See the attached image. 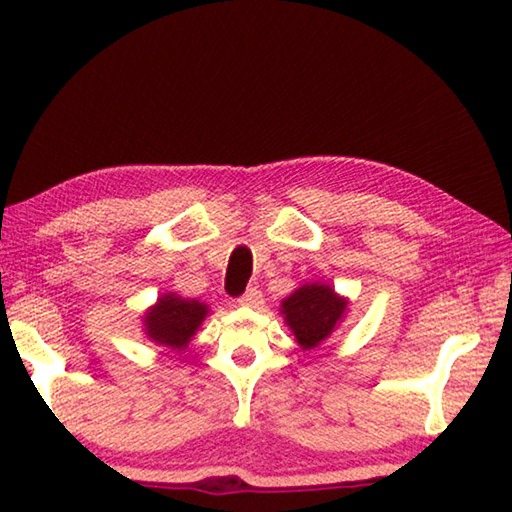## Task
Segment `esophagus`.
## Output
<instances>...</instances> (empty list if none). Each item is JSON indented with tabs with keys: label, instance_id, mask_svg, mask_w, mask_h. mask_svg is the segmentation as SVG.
<instances>
[{
	"label": "esophagus",
	"instance_id": "1",
	"mask_svg": "<svg viewBox=\"0 0 512 512\" xmlns=\"http://www.w3.org/2000/svg\"><path fill=\"white\" fill-rule=\"evenodd\" d=\"M239 305L241 307H250V309H257L259 305H262L264 302V296H262V291H259L257 287H250V289H246V293L244 296H241L239 300Z\"/></svg>",
	"mask_w": 512,
	"mask_h": 512
}]
</instances>
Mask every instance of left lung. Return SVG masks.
Here are the masks:
<instances>
[{
	"label": "left lung",
	"instance_id": "8db88e82",
	"mask_svg": "<svg viewBox=\"0 0 512 512\" xmlns=\"http://www.w3.org/2000/svg\"><path fill=\"white\" fill-rule=\"evenodd\" d=\"M348 302L325 284H305L282 302V314L305 350L316 348L334 332Z\"/></svg>",
	"mask_w": 512,
	"mask_h": 512
}]
</instances>
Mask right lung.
Here are the masks:
<instances>
[{"mask_svg":"<svg viewBox=\"0 0 512 512\" xmlns=\"http://www.w3.org/2000/svg\"><path fill=\"white\" fill-rule=\"evenodd\" d=\"M207 307L198 300H183L180 296H164L158 300L149 314H146V334L155 343L169 345V348L183 350L192 341L198 325L203 323Z\"/></svg>","mask_w":512,"mask_h":512,"instance_id":"1","label":"right lung"}]
</instances>
